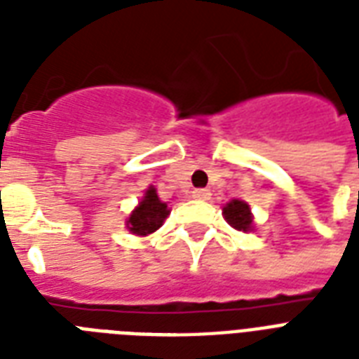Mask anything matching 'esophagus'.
<instances>
[{
	"instance_id": "esophagus-1",
	"label": "esophagus",
	"mask_w": 359,
	"mask_h": 359,
	"mask_svg": "<svg viewBox=\"0 0 359 359\" xmlns=\"http://www.w3.org/2000/svg\"><path fill=\"white\" fill-rule=\"evenodd\" d=\"M194 199H197V201H208L210 199V191L207 188H199V190L194 191Z\"/></svg>"
}]
</instances>
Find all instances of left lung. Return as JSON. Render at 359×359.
I'll return each instance as SVG.
<instances>
[{
	"label": "left lung",
	"mask_w": 359,
	"mask_h": 359,
	"mask_svg": "<svg viewBox=\"0 0 359 359\" xmlns=\"http://www.w3.org/2000/svg\"><path fill=\"white\" fill-rule=\"evenodd\" d=\"M224 214L227 224L235 227L236 231H253V216H251V208L248 203L233 199L224 207Z\"/></svg>",
	"instance_id": "obj_1"
}]
</instances>
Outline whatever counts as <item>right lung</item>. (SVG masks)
<instances>
[{
  "mask_svg": "<svg viewBox=\"0 0 359 359\" xmlns=\"http://www.w3.org/2000/svg\"><path fill=\"white\" fill-rule=\"evenodd\" d=\"M168 203L160 201L156 190L151 186L145 191L140 205L132 210L130 218L126 219V227H128L132 235L147 236L162 227L163 219L168 218Z\"/></svg>",
  "mask_w": 359,
  "mask_h": 359,
  "instance_id": "obj_1",
  "label": "right lung"
}]
</instances>
